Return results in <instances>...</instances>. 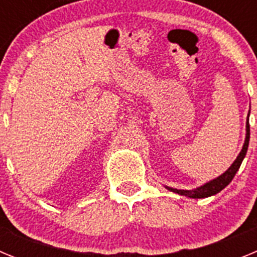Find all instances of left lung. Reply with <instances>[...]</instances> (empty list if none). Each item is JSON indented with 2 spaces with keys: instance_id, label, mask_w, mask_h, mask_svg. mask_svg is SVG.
Instances as JSON below:
<instances>
[{
  "instance_id": "8db88e82",
  "label": "left lung",
  "mask_w": 257,
  "mask_h": 257,
  "mask_svg": "<svg viewBox=\"0 0 257 257\" xmlns=\"http://www.w3.org/2000/svg\"><path fill=\"white\" fill-rule=\"evenodd\" d=\"M249 115V113H248ZM248 143H249V123H248V117H247V122H246V139H244V144L242 147V151L239 152L238 154L237 160L234 162L231 163V166L226 170L225 172L220 176H217L216 179H213V180L208 181V183L203 184L201 187L196 188V189L192 190H184V189H175V188L171 187H166L169 190L174 193H178L180 196H185L188 198H207V197L215 196L219 192H221L226 185H229L233 178H234V175L237 174V171L239 170L240 163L243 161V158L246 157L247 149H248Z\"/></svg>"
}]
</instances>
